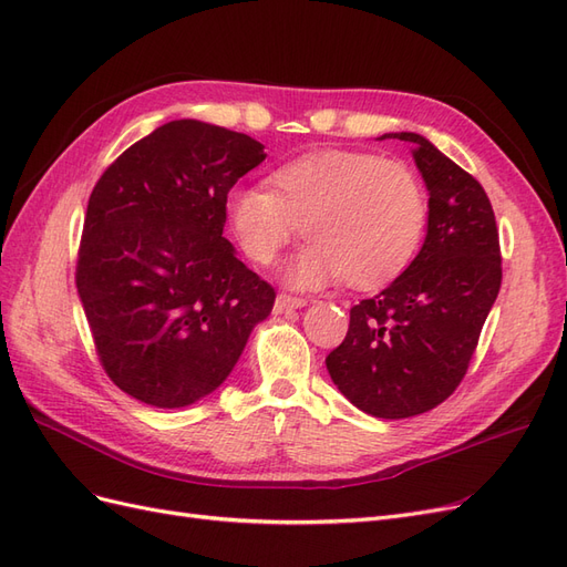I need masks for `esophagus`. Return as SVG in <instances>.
<instances>
[{
  "instance_id": "obj_1",
  "label": "esophagus",
  "mask_w": 567,
  "mask_h": 567,
  "mask_svg": "<svg viewBox=\"0 0 567 567\" xmlns=\"http://www.w3.org/2000/svg\"><path fill=\"white\" fill-rule=\"evenodd\" d=\"M307 300L305 298H296V296H288V293H279L277 300H274V312L284 315L290 310H298V307H305Z\"/></svg>"
}]
</instances>
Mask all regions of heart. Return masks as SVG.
Segmentation results:
<instances>
[{"mask_svg": "<svg viewBox=\"0 0 567 567\" xmlns=\"http://www.w3.org/2000/svg\"><path fill=\"white\" fill-rule=\"evenodd\" d=\"M227 217L257 265L277 260L302 225L312 244L286 271L293 286L342 277L352 288H375L416 257L427 227V194L404 161L323 148L271 169L267 188H231Z\"/></svg>", "mask_w": 567, "mask_h": 567, "instance_id": "1", "label": "heart"}]
</instances>
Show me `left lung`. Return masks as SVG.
Wrapping results in <instances>:
<instances>
[{"label": "left lung", "instance_id": "obj_1", "mask_svg": "<svg viewBox=\"0 0 567 567\" xmlns=\"http://www.w3.org/2000/svg\"><path fill=\"white\" fill-rule=\"evenodd\" d=\"M427 192V234L402 277L350 310L346 340L326 357L333 383L375 419H409L458 388L502 288L492 203L466 169L414 132Z\"/></svg>", "mask_w": 567, "mask_h": 567}]
</instances>
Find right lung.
I'll return each instance as SVG.
<instances>
[{
  "label": "right lung",
  "mask_w": 567,
  "mask_h": 567,
  "mask_svg": "<svg viewBox=\"0 0 567 567\" xmlns=\"http://www.w3.org/2000/svg\"><path fill=\"white\" fill-rule=\"evenodd\" d=\"M248 134L173 120L99 177L84 215L75 284L109 379L158 409L225 383L274 286L221 231L227 194L265 161Z\"/></svg>",
  "instance_id": "add662e5"
}]
</instances>
